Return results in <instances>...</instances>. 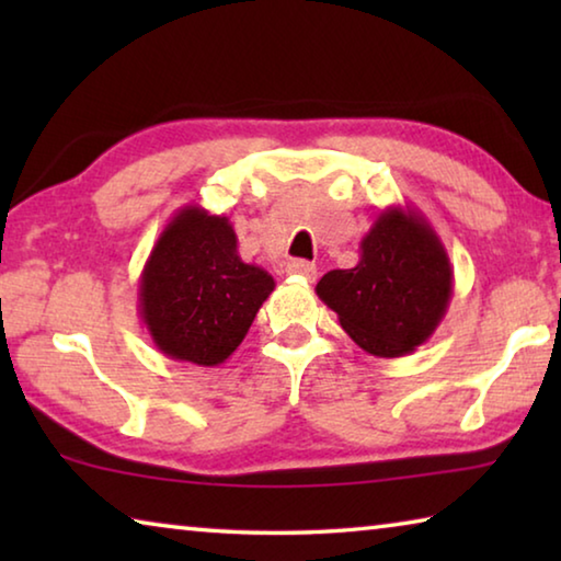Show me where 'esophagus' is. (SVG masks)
I'll return each instance as SVG.
<instances>
[{"label":"esophagus","instance_id":"1","mask_svg":"<svg viewBox=\"0 0 561 561\" xmlns=\"http://www.w3.org/2000/svg\"><path fill=\"white\" fill-rule=\"evenodd\" d=\"M287 274H297V277L314 282L317 279V267L307 260H291V262H287Z\"/></svg>","mask_w":561,"mask_h":561}]
</instances>
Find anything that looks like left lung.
Instances as JSON below:
<instances>
[{"label": "left lung", "mask_w": 561, "mask_h": 561, "mask_svg": "<svg viewBox=\"0 0 561 561\" xmlns=\"http://www.w3.org/2000/svg\"><path fill=\"white\" fill-rule=\"evenodd\" d=\"M358 264L331 270L317 284L339 324L378 358L425 344L448 311L453 267L440 237L413 207H386L358 247Z\"/></svg>", "instance_id": "1"}]
</instances>
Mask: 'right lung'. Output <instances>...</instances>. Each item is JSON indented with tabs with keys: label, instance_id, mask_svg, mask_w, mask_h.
<instances>
[{
	"label": "right lung",
	"instance_id": "add662e5",
	"mask_svg": "<svg viewBox=\"0 0 561 561\" xmlns=\"http://www.w3.org/2000/svg\"><path fill=\"white\" fill-rule=\"evenodd\" d=\"M272 291V274L242 262L230 220L185 205L140 272L138 314L160 354L220 366Z\"/></svg>",
	"mask_w": 561,
	"mask_h": 561
}]
</instances>
